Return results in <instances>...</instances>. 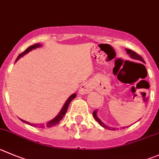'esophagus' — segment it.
Listing matches in <instances>:
<instances>
[{
	"mask_svg": "<svg viewBox=\"0 0 159 159\" xmlns=\"http://www.w3.org/2000/svg\"><path fill=\"white\" fill-rule=\"evenodd\" d=\"M90 91H92L91 84H90L89 82L83 83L79 89V94L81 95L88 94L89 93H90Z\"/></svg>",
	"mask_w": 159,
	"mask_h": 159,
	"instance_id": "1",
	"label": "esophagus"
}]
</instances>
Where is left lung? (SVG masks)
Instances as JSON below:
<instances>
[{
	"instance_id": "8db88e82",
	"label": "left lung",
	"mask_w": 159,
	"mask_h": 159,
	"mask_svg": "<svg viewBox=\"0 0 159 159\" xmlns=\"http://www.w3.org/2000/svg\"><path fill=\"white\" fill-rule=\"evenodd\" d=\"M125 50H126V52L128 53L129 55V56L132 58V59H136V60H139V61L143 62V63H145L144 60H143V59L142 58L141 56H140V55L137 54V53L135 52L134 51H133V50H131V49H128V48H126ZM93 117H94L95 119L97 121V122H99V124H100L102 127H103V128H105V129H110V130H115V128L107 126V125H105L104 123H103V121H102L100 119V118H98V117H97V111H96H96H93Z\"/></svg>"
}]
</instances>
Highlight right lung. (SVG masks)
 Instances as JSON below:
<instances>
[{"label":"right lung","mask_w":159,"mask_h":159,"mask_svg":"<svg viewBox=\"0 0 159 159\" xmlns=\"http://www.w3.org/2000/svg\"><path fill=\"white\" fill-rule=\"evenodd\" d=\"M41 44H34V45H31V46H30V47H28V48H26L24 52H22L21 54L18 56V58L16 59V62L17 61L18 59H19L20 57L23 56L24 55L27 54L29 52L32 51L33 49H35V48H39V47H41ZM75 97H76V94H75V93H74V94L71 95V96L68 98L67 100H66V101L65 102L63 108L61 109L60 112L58 114L57 116H56V118H53L52 120H51V121H48V122L46 123V124H38H38H32V123H30V122H28V121H24V120H23V119H20V120H21L22 121H23L24 123H26V124L30 125H32V126H34V127H38V128H44V127H48V128H51V127L54 126V125H57L59 121L63 119V118L64 117L65 114H66V112L67 111L68 107H69L70 103V102L72 101V100H74Z\"/></svg>","instance_id":"1"}]
</instances>
